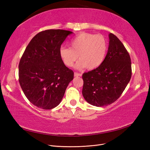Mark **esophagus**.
I'll list each match as a JSON object with an SVG mask.
<instances>
[{
	"mask_svg": "<svg viewBox=\"0 0 150 150\" xmlns=\"http://www.w3.org/2000/svg\"><path fill=\"white\" fill-rule=\"evenodd\" d=\"M74 75L75 77H78V76H81V74L78 73V72H74Z\"/></svg>",
	"mask_w": 150,
	"mask_h": 150,
	"instance_id": "34e87169",
	"label": "esophagus"
}]
</instances>
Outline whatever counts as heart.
<instances>
[{
  "label": "heart",
  "instance_id": "heart-1",
  "mask_svg": "<svg viewBox=\"0 0 150 150\" xmlns=\"http://www.w3.org/2000/svg\"><path fill=\"white\" fill-rule=\"evenodd\" d=\"M70 47L62 46L59 56L64 64L72 67L78 59L75 67L83 69H94L100 66L105 59L108 43L103 35L88 33H81L69 42Z\"/></svg>",
  "mask_w": 150,
  "mask_h": 150
}]
</instances>
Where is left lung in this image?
Here are the masks:
<instances>
[{"mask_svg":"<svg viewBox=\"0 0 150 150\" xmlns=\"http://www.w3.org/2000/svg\"><path fill=\"white\" fill-rule=\"evenodd\" d=\"M109 40L108 52L102 64L83 74V97L97 107L116 101L131 77V59L124 45L112 33L109 34Z\"/></svg>","mask_w":150,"mask_h":150,"instance_id":"obj_1","label":"left lung"}]
</instances>
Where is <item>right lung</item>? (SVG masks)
I'll list each match as a JSON object with an SVG mask.
<instances>
[{"mask_svg": "<svg viewBox=\"0 0 150 150\" xmlns=\"http://www.w3.org/2000/svg\"><path fill=\"white\" fill-rule=\"evenodd\" d=\"M72 32L49 29L36 34L29 43L19 64L21 87L34 106L51 110L62 101L74 72L59 56L61 44Z\"/></svg>", "mask_w": 150, "mask_h": 150, "instance_id": "add662e5", "label": "right lung"}]
</instances>
